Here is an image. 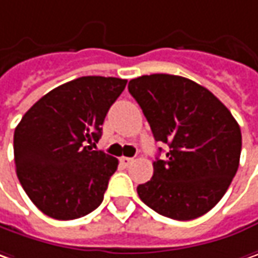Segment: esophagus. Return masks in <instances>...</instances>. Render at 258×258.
<instances>
[{"label":"esophagus","mask_w":258,"mask_h":258,"mask_svg":"<svg viewBox=\"0 0 258 258\" xmlns=\"http://www.w3.org/2000/svg\"><path fill=\"white\" fill-rule=\"evenodd\" d=\"M133 162H134V159H131V157H121V159H119V164H121L122 167H128Z\"/></svg>","instance_id":"esophagus-1"}]
</instances>
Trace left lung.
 Masks as SVG:
<instances>
[{"instance_id": "obj_1", "label": "left lung", "mask_w": 258, "mask_h": 258, "mask_svg": "<svg viewBox=\"0 0 258 258\" xmlns=\"http://www.w3.org/2000/svg\"><path fill=\"white\" fill-rule=\"evenodd\" d=\"M128 91L143 109L156 141L169 146L153 163L140 199L167 218L189 221L211 211L237 173L241 130L230 109L207 88L176 75L131 79ZM162 150V149H159Z\"/></svg>"}]
</instances>
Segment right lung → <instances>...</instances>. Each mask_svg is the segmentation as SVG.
Returning <instances> with one entry per match:
<instances>
[{"label": "right lung", "mask_w": 258, "mask_h": 258, "mask_svg": "<svg viewBox=\"0 0 258 258\" xmlns=\"http://www.w3.org/2000/svg\"><path fill=\"white\" fill-rule=\"evenodd\" d=\"M125 79L82 76L54 88L28 109L14 131L20 183L47 217L69 221L101 205L118 160L92 150Z\"/></svg>", "instance_id": "obj_1"}]
</instances>
